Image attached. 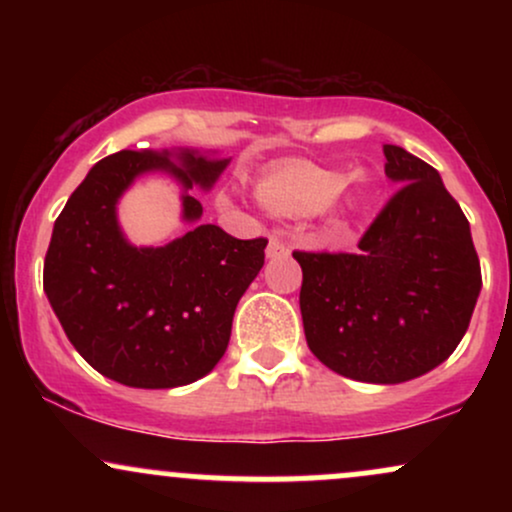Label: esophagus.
Here are the masks:
<instances>
[{"mask_svg": "<svg viewBox=\"0 0 512 512\" xmlns=\"http://www.w3.org/2000/svg\"><path fill=\"white\" fill-rule=\"evenodd\" d=\"M289 252H291L289 245H286L284 240L269 238V243H267V257H269V260H272V257H286Z\"/></svg>", "mask_w": 512, "mask_h": 512, "instance_id": "1", "label": "esophagus"}]
</instances>
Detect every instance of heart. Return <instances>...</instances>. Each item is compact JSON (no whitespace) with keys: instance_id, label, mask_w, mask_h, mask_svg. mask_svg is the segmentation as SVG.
<instances>
[{"instance_id":"obj_1","label":"heart","mask_w":512,"mask_h":512,"mask_svg":"<svg viewBox=\"0 0 512 512\" xmlns=\"http://www.w3.org/2000/svg\"><path fill=\"white\" fill-rule=\"evenodd\" d=\"M255 195L274 214L308 216L322 209L342 221L361 204L363 187L358 175L344 180L339 170L310 161H289L267 170L257 180Z\"/></svg>"}]
</instances>
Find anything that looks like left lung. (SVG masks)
<instances>
[{
	"label": "left lung",
	"mask_w": 512,
	"mask_h": 512,
	"mask_svg": "<svg viewBox=\"0 0 512 512\" xmlns=\"http://www.w3.org/2000/svg\"><path fill=\"white\" fill-rule=\"evenodd\" d=\"M399 190L358 252H301V315L310 351L358 383L419 378L462 342L481 291L467 216L438 170L385 144Z\"/></svg>",
	"instance_id": "left-lung-1"
}]
</instances>
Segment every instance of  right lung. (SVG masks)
I'll return each instance as SVG.
<instances>
[{
    "label": "right lung",
    "mask_w": 512,
    "mask_h": 512,
    "mask_svg": "<svg viewBox=\"0 0 512 512\" xmlns=\"http://www.w3.org/2000/svg\"><path fill=\"white\" fill-rule=\"evenodd\" d=\"M231 158L197 149L117 151L64 204L45 255V296L74 349L105 378L142 390L190 385L226 354L236 305L264 264L267 240L202 223L192 187L211 190ZM183 187L185 237L137 249L116 202L144 172Z\"/></svg>",
    "instance_id": "right-lung-1"
}]
</instances>
